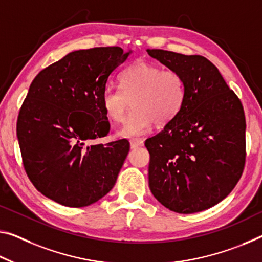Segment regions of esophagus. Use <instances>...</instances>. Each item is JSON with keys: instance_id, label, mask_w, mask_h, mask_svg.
Returning a JSON list of instances; mask_svg holds the SVG:
<instances>
[{"instance_id": "obj_1", "label": "esophagus", "mask_w": 262, "mask_h": 262, "mask_svg": "<svg viewBox=\"0 0 262 262\" xmlns=\"http://www.w3.org/2000/svg\"><path fill=\"white\" fill-rule=\"evenodd\" d=\"M144 145V140L142 139H132L130 140V146L131 148H137V147H140Z\"/></svg>"}]
</instances>
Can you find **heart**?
<instances>
[{"instance_id": "heart-1", "label": "heart", "mask_w": 262, "mask_h": 262, "mask_svg": "<svg viewBox=\"0 0 262 262\" xmlns=\"http://www.w3.org/2000/svg\"><path fill=\"white\" fill-rule=\"evenodd\" d=\"M119 88H107L102 95V106L108 119L120 123L128 108L134 110L118 134L124 137L142 136L154 122L165 125L182 110L186 90L178 71L162 69L157 64L138 61L119 76Z\"/></svg>"}]
</instances>
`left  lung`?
I'll use <instances>...</instances> for the list:
<instances>
[{"label":"left lung","instance_id":"left-lung-1","mask_svg":"<svg viewBox=\"0 0 262 262\" xmlns=\"http://www.w3.org/2000/svg\"><path fill=\"white\" fill-rule=\"evenodd\" d=\"M151 57L185 80L177 117L145 142L148 186L173 212L207 210L231 193L246 162V119L241 100L214 64L200 55L151 49Z\"/></svg>","mask_w":262,"mask_h":262}]
</instances>
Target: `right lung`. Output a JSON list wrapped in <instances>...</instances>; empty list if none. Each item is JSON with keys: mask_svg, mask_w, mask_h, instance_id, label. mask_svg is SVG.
<instances>
[{"mask_svg": "<svg viewBox=\"0 0 262 262\" xmlns=\"http://www.w3.org/2000/svg\"><path fill=\"white\" fill-rule=\"evenodd\" d=\"M128 55L119 47L70 52L30 84L16 132L28 178L47 198L84 207L114 187L130 143L88 144L110 131L102 95Z\"/></svg>", "mask_w": 262, "mask_h": 262, "instance_id": "1", "label": "right lung"}]
</instances>
